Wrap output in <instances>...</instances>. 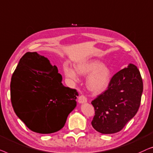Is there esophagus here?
<instances>
[{"instance_id": "esophagus-1", "label": "esophagus", "mask_w": 153, "mask_h": 153, "mask_svg": "<svg viewBox=\"0 0 153 153\" xmlns=\"http://www.w3.org/2000/svg\"><path fill=\"white\" fill-rule=\"evenodd\" d=\"M87 101V98L84 95H80L78 98V102L79 103H84L86 102Z\"/></svg>"}]
</instances>
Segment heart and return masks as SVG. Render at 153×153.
<instances>
[{"label": "heart", "mask_w": 153, "mask_h": 153, "mask_svg": "<svg viewBox=\"0 0 153 153\" xmlns=\"http://www.w3.org/2000/svg\"><path fill=\"white\" fill-rule=\"evenodd\" d=\"M76 70L80 74H91L87 79V86L94 93L102 92L108 87L111 79V71L100 61L89 60L82 62L76 66ZM64 74L68 78L74 80L77 79L76 71L71 68H64Z\"/></svg>", "instance_id": "heart-1"}]
</instances>
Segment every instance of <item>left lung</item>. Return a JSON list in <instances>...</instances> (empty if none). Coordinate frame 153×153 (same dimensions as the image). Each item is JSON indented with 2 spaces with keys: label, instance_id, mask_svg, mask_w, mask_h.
Returning a JSON list of instances; mask_svg holds the SVG:
<instances>
[{
  "label": "left lung",
  "instance_id": "8db88e82",
  "mask_svg": "<svg viewBox=\"0 0 153 153\" xmlns=\"http://www.w3.org/2000/svg\"><path fill=\"white\" fill-rule=\"evenodd\" d=\"M143 92L139 70L130 64L111 77L107 89L91 104L95 115L93 128L102 134H114L124 128L139 110Z\"/></svg>",
  "mask_w": 153,
  "mask_h": 153
}]
</instances>
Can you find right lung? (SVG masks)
<instances>
[{
	"instance_id": "add662e5",
	"label": "right lung",
	"mask_w": 153,
	"mask_h": 153,
	"mask_svg": "<svg viewBox=\"0 0 153 153\" xmlns=\"http://www.w3.org/2000/svg\"><path fill=\"white\" fill-rule=\"evenodd\" d=\"M48 58L27 52L21 58L10 83L14 112L30 130L51 134L61 130L76 106L77 90L64 87Z\"/></svg>"
}]
</instances>
